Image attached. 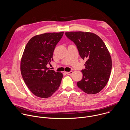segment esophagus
Segmentation results:
<instances>
[{
  "instance_id": "34e87169",
  "label": "esophagus",
  "mask_w": 130,
  "mask_h": 130,
  "mask_svg": "<svg viewBox=\"0 0 130 130\" xmlns=\"http://www.w3.org/2000/svg\"><path fill=\"white\" fill-rule=\"evenodd\" d=\"M66 73L68 75H71L72 74V71H69V72H66Z\"/></svg>"
}]
</instances>
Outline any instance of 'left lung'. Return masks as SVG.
<instances>
[{
  "label": "left lung",
  "mask_w": 130,
  "mask_h": 130,
  "mask_svg": "<svg viewBox=\"0 0 130 130\" xmlns=\"http://www.w3.org/2000/svg\"><path fill=\"white\" fill-rule=\"evenodd\" d=\"M65 35L76 45L80 58L86 60L77 87L89 94L100 92L107 85L112 69L111 57L104 42L90 32L70 31Z\"/></svg>",
  "instance_id": "left-lung-1"
}]
</instances>
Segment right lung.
<instances>
[{
  "instance_id": "obj_1",
  "label": "right lung",
  "mask_w": 130,
  "mask_h": 130,
  "mask_svg": "<svg viewBox=\"0 0 130 130\" xmlns=\"http://www.w3.org/2000/svg\"><path fill=\"white\" fill-rule=\"evenodd\" d=\"M64 32L44 33L32 37L24 50L20 63L22 78L29 90L41 98L51 96L59 88L63 76L47 67Z\"/></svg>"
}]
</instances>
